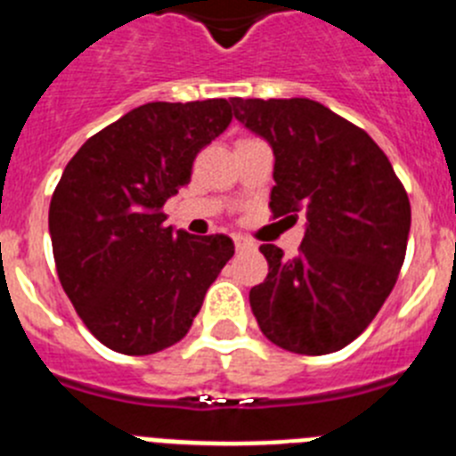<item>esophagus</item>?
Segmentation results:
<instances>
[{
	"instance_id": "obj_1",
	"label": "esophagus",
	"mask_w": 456,
	"mask_h": 456,
	"mask_svg": "<svg viewBox=\"0 0 456 456\" xmlns=\"http://www.w3.org/2000/svg\"><path fill=\"white\" fill-rule=\"evenodd\" d=\"M235 240V248L237 251H248V248H256V244H253L248 237H241V235H235L232 237Z\"/></svg>"
}]
</instances>
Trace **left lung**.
Returning a JSON list of instances; mask_svg holds the SVG:
<instances>
[{
	"mask_svg": "<svg viewBox=\"0 0 456 456\" xmlns=\"http://www.w3.org/2000/svg\"><path fill=\"white\" fill-rule=\"evenodd\" d=\"M235 118L273 151V216L305 215L297 257L263 244L269 273L248 301L260 331L322 356L368 329L406 256L411 205L370 134L308 98H232Z\"/></svg>",
	"mask_w": 456,
	"mask_h": 456,
	"instance_id": "obj_1",
	"label": "left lung"
}]
</instances>
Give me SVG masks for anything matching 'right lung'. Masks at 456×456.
<instances>
[{"label":"right lung","mask_w":456,"mask_h":456,"mask_svg":"<svg viewBox=\"0 0 456 456\" xmlns=\"http://www.w3.org/2000/svg\"><path fill=\"white\" fill-rule=\"evenodd\" d=\"M228 100L148 102L93 134L52 193L59 281L88 331L127 356L183 340L235 253L228 235L167 225L200 148L231 125Z\"/></svg>","instance_id":"obj_1"}]
</instances>
